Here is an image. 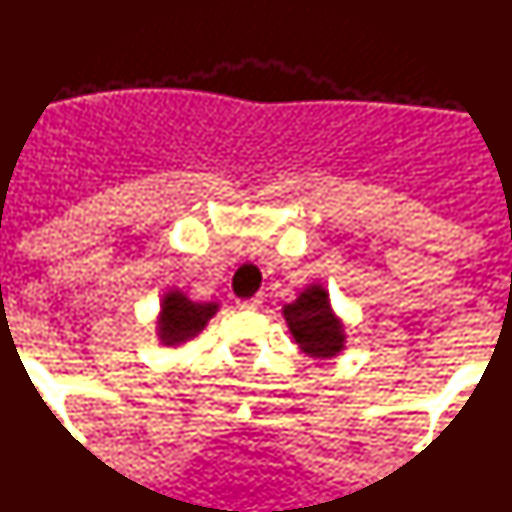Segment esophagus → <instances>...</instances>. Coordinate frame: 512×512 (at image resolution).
I'll return each instance as SVG.
<instances>
[{"label":"esophagus","instance_id":"esophagus-1","mask_svg":"<svg viewBox=\"0 0 512 512\" xmlns=\"http://www.w3.org/2000/svg\"><path fill=\"white\" fill-rule=\"evenodd\" d=\"M238 307H241V309H260L262 307V295L250 297V300H241V302H238Z\"/></svg>","mask_w":512,"mask_h":512}]
</instances>
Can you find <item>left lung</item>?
I'll use <instances>...</instances> for the list:
<instances>
[{
  "instance_id": "left-lung-1",
  "label": "left lung",
  "mask_w": 512,
  "mask_h": 512,
  "mask_svg": "<svg viewBox=\"0 0 512 512\" xmlns=\"http://www.w3.org/2000/svg\"><path fill=\"white\" fill-rule=\"evenodd\" d=\"M283 316L304 354L314 359H333L345 349V326L333 314L326 288L314 283L295 302L283 307Z\"/></svg>"
}]
</instances>
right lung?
I'll return each mask as SVG.
<instances>
[{"label": "right lung", "mask_w": 512, "mask_h": 512, "mask_svg": "<svg viewBox=\"0 0 512 512\" xmlns=\"http://www.w3.org/2000/svg\"><path fill=\"white\" fill-rule=\"evenodd\" d=\"M217 302H193L181 290H170L163 297L158 316V338L167 347L196 338L217 314Z\"/></svg>", "instance_id": "add662e5"}]
</instances>
